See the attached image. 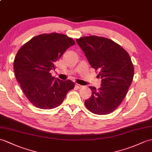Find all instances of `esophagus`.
Here are the masks:
<instances>
[{"mask_svg":"<svg viewBox=\"0 0 152 152\" xmlns=\"http://www.w3.org/2000/svg\"><path fill=\"white\" fill-rule=\"evenodd\" d=\"M76 86L77 88H78V89H80V88H82L83 87L82 86H81V85H80V84H76Z\"/></svg>","mask_w":152,"mask_h":152,"instance_id":"esophagus-1","label":"esophagus"}]
</instances>
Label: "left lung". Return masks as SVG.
Wrapping results in <instances>:
<instances>
[{"label": "left lung", "mask_w": 152, "mask_h": 152, "mask_svg": "<svg viewBox=\"0 0 152 152\" xmlns=\"http://www.w3.org/2000/svg\"><path fill=\"white\" fill-rule=\"evenodd\" d=\"M76 41L102 79L98 89L89 87L92 95L85 105L94 114L111 113L121 105L132 83L134 66L130 56L121 45L105 37L91 36Z\"/></svg>", "instance_id": "obj_1"}]
</instances>
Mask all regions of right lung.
<instances>
[{
	"label": "right lung",
	"instance_id": "1",
	"mask_svg": "<svg viewBox=\"0 0 152 152\" xmlns=\"http://www.w3.org/2000/svg\"><path fill=\"white\" fill-rule=\"evenodd\" d=\"M75 45L72 38L58 33L31 38L17 52L13 61L16 79L27 99L34 106L51 109L59 106L75 87L71 80H54L50 70L67 49Z\"/></svg>",
	"mask_w": 152,
	"mask_h": 152
}]
</instances>
